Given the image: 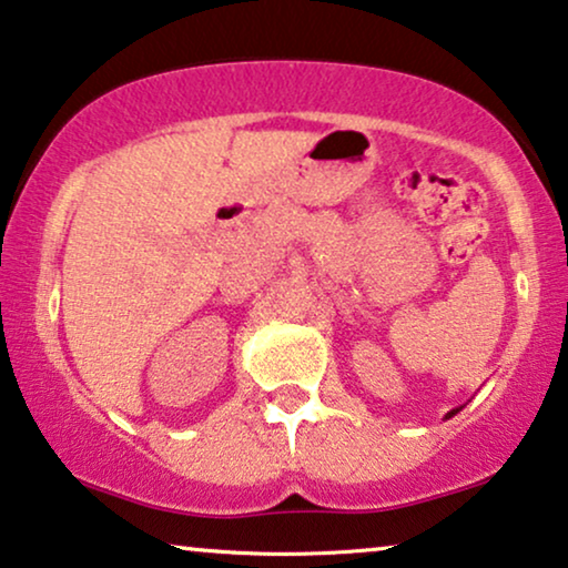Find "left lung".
I'll return each mask as SVG.
<instances>
[{
  "label": "left lung",
  "instance_id": "1",
  "mask_svg": "<svg viewBox=\"0 0 568 568\" xmlns=\"http://www.w3.org/2000/svg\"><path fill=\"white\" fill-rule=\"evenodd\" d=\"M463 407H465V405H459V407H455V410H449V413H447V415H444V420H449V418H455V415H457V413H459V410H463Z\"/></svg>",
  "mask_w": 568,
  "mask_h": 568
}]
</instances>
